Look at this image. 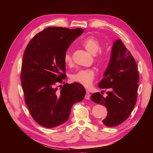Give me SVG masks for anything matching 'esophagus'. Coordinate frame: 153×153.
I'll return each instance as SVG.
<instances>
[{"label": "esophagus", "mask_w": 153, "mask_h": 153, "mask_svg": "<svg viewBox=\"0 0 153 153\" xmlns=\"http://www.w3.org/2000/svg\"><path fill=\"white\" fill-rule=\"evenodd\" d=\"M90 93L88 91H87L86 92V93H85V98L86 99V100H89L90 99Z\"/></svg>", "instance_id": "34e87169"}]
</instances>
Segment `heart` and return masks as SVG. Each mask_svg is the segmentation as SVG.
Segmentation results:
<instances>
[{
    "label": "heart",
    "mask_w": 153,
    "mask_h": 153,
    "mask_svg": "<svg viewBox=\"0 0 153 153\" xmlns=\"http://www.w3.org/2000/svg\"><path fill=\"white\" fill-rule=\"evenodd\" d=\"M82 45L88 52L94 55L95 61L98 62H101L103 61V56L101 54L98 53L101 49V45L96 38L92 36H89L82 41ZM64 61L67 65H70L72 63L73 59L71 53L66 51L64 55ZM95 76V73L92 69H80L71 76V80L78 83L85 87H89L93 82Z\"/></svg>",
    "instance_id": "1"
}]
</instances>
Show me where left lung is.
I'll return each instance as SVG.
<instances>
[{
  "mask_svg": "<svg viewBox=\"0 0 153 153\" xmlns=\"http://www.w3.org/2000/svg\"><path fill=\"white\" fill-rule=\"evenodd\" d=\"M138 80L135 60L123 41L117 39L113 45L104 77L98 84L101 89H109L106 92L107 96L104 98L101 92L91 97L92 101L104 105L107 109L108 115L102 121L105 126H117L129 116L137 99Z\"/></svg>",
  "mask_w": 153,
  "mask_h": 153,
  "instance_id": "1",
  "label": "left lung"
}]
</instances>
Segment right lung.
Segmentation results:
<instances>
[{
	"mask_svg": "<svg viewBox=\"0 0 153 153\" xmlns=\"http://www.w3.org/2000/svg\"><path fill=\"white\" fill-rule=\"evenodd\" d=\"M82 32L80 28L50 27L36 34L25 48L22 86L31 116L41 126L51 128L65 123L73 105L84 98L85 90L78 83L64 84L60 91L57 86L66 78L64 55Z\"/></svg>",
	"mask_w": 153,
	"mask_h": 153,
	"instance_id": "obj_1",
	"label": "right lung"
}]
</instances>
